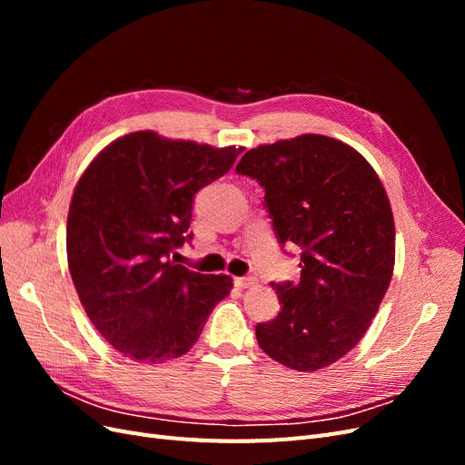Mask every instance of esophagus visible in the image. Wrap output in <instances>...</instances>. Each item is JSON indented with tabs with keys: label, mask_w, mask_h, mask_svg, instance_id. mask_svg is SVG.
Listing matches in <instances>:
<instances>
[{
	"label": "esophagus",
	"mask_w": 465,
	"mask_h": 465,
	"mask_svg": "<svg viewBox=\"0 0 465 465\" xmlns=\"http://www.w3.org/2000/svg\"><path fill=\"white\" fill-rule=\"evenodd\" d=\"M254 283H256V277H252V275H244V277H234V285H236V287H241V289H246V287L254 285Z\"/></svg>",
	"instance_id": "esophagus-1"
}]
</instances>
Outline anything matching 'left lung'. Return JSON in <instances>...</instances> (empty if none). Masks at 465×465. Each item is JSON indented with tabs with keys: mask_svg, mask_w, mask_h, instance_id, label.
<instances>
[{
	"mask_svg": "<svg viewBox=\"0 0 465 465\" xmlns=\"http://www.w3.org/2000/svg\"><path fill=\"white\" fill-rule=\"evenodd\" d=\"M236 174L263 188L279 246L301 248V281L272 283L281 311L256 340L289 369L330 367L367 333L391 281L396 227L382 182L353 147L314 134L250 149Z\"/></svg>",
	"mask_w": 465,
	"mask_h": 465,
	"instance_id": "obj_1",
	"label": "left lung"
}]
</instances>
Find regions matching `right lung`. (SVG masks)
I'll return each mask as SVG.
<instances>
[{"mask_svg":"<svg viewBox=\"0 0 465 465\" xmlns=\"http://www.w3.org/2000/svg\"><path fill=\"white\" fill-rule=\"evenodd\" d=\"M242 151L135 132L79 178L67 215L69 273L93 326L124 357L159 364L188 353L231 292L229 275L192 272L171 254L193 238V195Z\"/></svg>","mask_w":465,"mask_h":465,"instance_id":"right-lung-1","label":"right lung"}]
</instances>
